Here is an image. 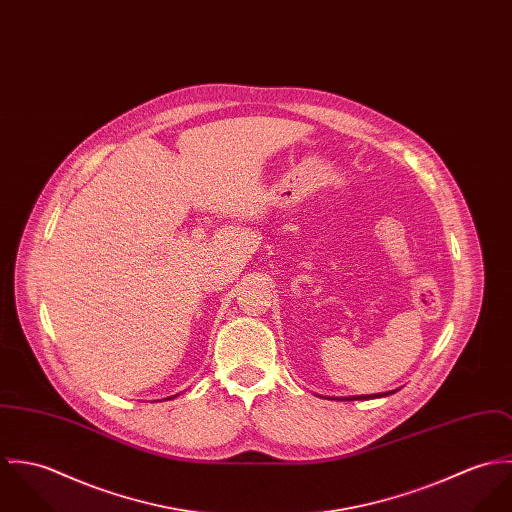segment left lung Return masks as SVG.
I'll return each instance as SVG.
<instances>
[{"label":"left lung","instance_id":"8db88e82","mask_svg":"<svg viewBox=\"0 0 512 512\" xmlns=\"http://www.w3.org/2000/svg\"><path fill=\"white\" fill-rule=\"evenodd\" d=\"M397 391H389V393H377V395H361V397H359V395H357V397H343L341 400H363V398L389 397V395H393V393H397ZM334 400H336V398H334Z\"/></svg>","mask_w":512,"mask_h":512}]
</instances>
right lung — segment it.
Instances as JSON below:
<instances>
[{
    "label": "right lung",
    "mask_w": 512,
    "mask_h": 512,
    "mask_svg": "<svg viewBox=\"0 0 512 512\" xmlns=\"http://www.w3.org/2000/svg\"><path fill=\"white\" fill-rule=\"evenodd\" d=\"M174 397H176V395H174ZM174 397H169V398H167V400H171V398H174Z\"/></svg>",
    "instance_id": "add662e5"
}]
</instances>
